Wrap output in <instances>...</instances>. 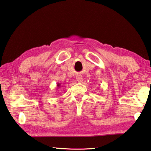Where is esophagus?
<instances>
[{
  "mask_svg": "<svg viewBox=\"0 0 151 151\" xmlns=\"http://www.w3.org/2000/svg\"><path fill=\"white\" fill-rule=\"evenodd\" d=\"M76 80H77L78 82H80V83L82 82V81H83L82 76H80V75L77 76H76Z\"/></svg>",
  "mask_w": 151,
  "mask_h": 151,
  "instance_id": "esophagus-1",
  "label": "esophagus"
}]
</instances>
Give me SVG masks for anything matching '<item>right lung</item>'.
Wrapping results in <instances>:
<instances>
[{"label":"right lung","instance_id":"1","mask_svg":"<svg viewBox=\"0 0 151 151\" xmlns=\"http://www.w3.org/2000/svg\"><path fill=\"white\" fill-rule=\"evenodd\" d=\"M57 86H58V88H61V83H58V84H57Z\"/></svg>","mask_w":151,"mask_h":151}]
</instances>
